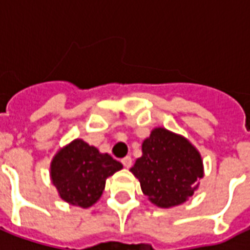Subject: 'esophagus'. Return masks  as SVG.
Returning <instances> with one entry per match:
<instances>
[{
	"label": "esophagus",
	"mask_w": 250,
	"mask_h": 250,
	"mask_svg": "<svg viewBox=\"0 0 250 250\" xmlns=\"http://www.w3.org/2000/svg\"><path fill=\"white\" fill-rule=\"evenodd\" d=\"M121 162H123L124 167H125V168H130L131 164H133V160H131L130 156H126V158H124Z\"/></svg>",
	"instance_id": "esophagus-1"
}]
</instances>
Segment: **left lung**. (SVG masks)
I'll list each match as a JSON object with an SVG mask.
<instances>
[{
  "instance_id": "8db88e82",
  "label": "left lung",
  "mask_w": 250,
  "mask_h": 250,
  "mask_svg": "<svg viewBox=\"0 0 250 250\" xmlns=\"http://www.w3.org/2000/svg\"><path fill=\"white\" fill-rule=\"evenodd\" d=\"M130 171L150 202L168 208L194 194L204 177V163L198 150L185 137L155 127L143 141L142 156Z\"/></svg>"
}]
</instances>
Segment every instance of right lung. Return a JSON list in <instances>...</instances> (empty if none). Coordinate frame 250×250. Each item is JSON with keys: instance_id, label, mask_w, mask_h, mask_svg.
Returning a JSON list of instances; mask_svg holds the SVG:
<instances>
[{"instance_id": "right-lung-1", "label": "right lung", "mask_w": 250, "mask_h": 250, "mask_svg": "<svg viewBox=\"0 0 250 250\" xmlns=\"http://www.w3.org/2000/svg\"><path fill=\"white\" fill-rule=\"evenodd\" d=\"M121 168L123 164L111 155L83 139H74L52 160L51 180L65 202L87 208L102 197L105 180Z\"/></svg>"}]
</instances>
